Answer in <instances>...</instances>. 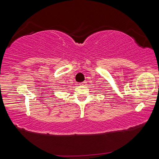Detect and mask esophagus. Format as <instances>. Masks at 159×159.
Segmentation results:
<instances>
[{"mask_svg":"<svg viewBox=\"0 0 159 159\" xmlns=\"http://www.w3.org/2000/svg\"><path fill=\"white\" fill-rule=\"evenodd\" d=\"M86 83H87V82L86 81H83V82H82V83H79V85H85Z\"/></svg>","mask_w":159,"mask_h":159,"instance_id":"1","label":"esophagus"}]
</instances>
